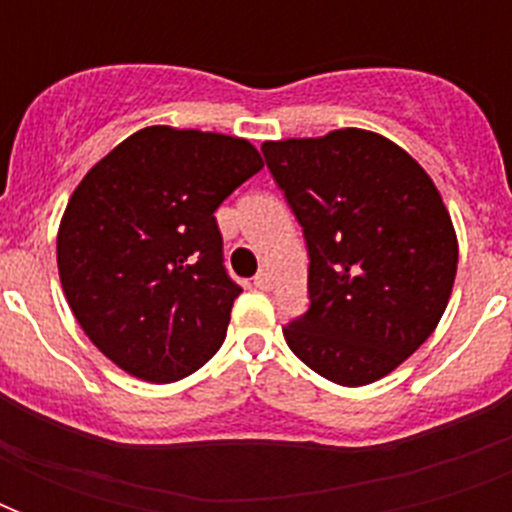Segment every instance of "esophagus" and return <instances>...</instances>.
Returning a JSON list of instances; mask_svg holds the SVG:
<instances>
[{"instance_id":"esophagus-1","label":"esophagus","mask_w":512,"mask_h":512,"mask_svg":"<svg viewBox=\"0 0 512 512\" xmlns=\"http://www.w3.org/2000/svg\"><path fill=\"white\" fill-rule=\"evenodd\" d=\"M255 287H257V289H263V292H268V289H273L271 273H265V271L257 273V276H255Z\"/></svg>"}]
</instances>
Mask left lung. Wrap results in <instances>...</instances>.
Listing matches in <instances>:
<instances>
[{
  "mask_svg": "<svg viewBox=\"0 0 512 512\" xmlns=\"http://www.w3.org/2000/svg\"><path fill=\"white\" fill-rule=\"evenodd\" d=\"M308 241L305 316L287 345L327 380L358 388L433 335L457 276V233L436 183L393 140L345 127L263 143Z\"/></svg>",
  "mask_w": 512,
  "mask_h": 512,
  "instance_id": "1",
  "label": "left lung"
}]
</instances>
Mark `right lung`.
Segmentation results:
<instances>
[{"label":"right lung","instance_id":"right-lung-1","mask_svg":"<svg viewBox=\"0 0 512 512\" xmlns=\"http://www.w3.org/2000/svg\"><path fill=\"white\" fill-rule=\"evenodd\" d=\"M260 170L249 140L154 124L82 177L60 217L58 273L108 361L175 382L215 356L241 295L223 268L215 209Z\"/></svg>","mask_w":512,"mask_h":512}]
</instances>
